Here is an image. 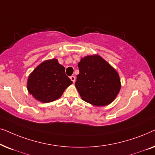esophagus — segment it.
<instances>
[{
	"label": "esophagus",
	"instance_id": "34e87169",
	"mask_svg": "<svg viewBox=\"0 0 155 155\" xmlns=\"http://www.w3.org/2000/svg\"><path fill=\"white\" fill-rule=\"evenodd\" d=\"M70 79H71L72 81H73V83H74V82H75V77L74 75L71 76V77H70Z\"/></svg>",
	"mask_w": 155,
	"mask_h": 155
}]
</instances>
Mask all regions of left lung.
Masks as SVG:
<instances>
[{
    "label": "left lung",
    "instance_id": "8db88e82",
    "mask_svg": "<svg viewBox=\"0 0 155 155\" xmlns=\"http://www.w3.org/2000/svg\"><path fill=\"white\" fill-rule=\"evenodd\" d=\"M80 73L75 87L86 102L101 107L111 104L120 90L119 75L99 55L82 58L78 63Z\"/></svg>",
    "mask_w": 155,
    "mask_h": 155
}]
</instances>
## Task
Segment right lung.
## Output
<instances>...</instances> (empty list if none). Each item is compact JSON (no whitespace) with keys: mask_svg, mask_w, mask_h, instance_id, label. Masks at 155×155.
I'll list each match as a JSON object with an SVG mask.
<instances>
[{"mask_svg":"<svg viewBox=\"0 0 155 155\" xmlns=\"http://www.w3.org/2000/svg\"><path fill=\"white\" fill-rule=\"evenodd\" d=\"M73 83L56 58L42 62L29 75L27 87L34 98L44 103L56 100Z\"/></svg>","mask_w":155,"mask_h":155,"instance_id":"obj_1","label":"right lung"}]
</instances>
